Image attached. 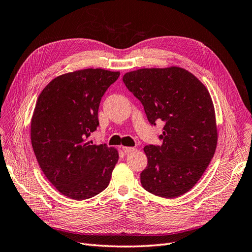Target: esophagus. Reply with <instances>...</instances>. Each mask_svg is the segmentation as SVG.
<instances>
[{
  "instance_id": "obj_1",
  "label": "esophagus",
  "mask_w": 252,
  "mask_h": 252,
  "mask_svg": "<svg viewBox=\"0 0 252 252\" xmlns=\"http://www.w3.org/2000/svg\"><path fill=\"white\" fill-rule=\"evenodd\" d=\"M122 149H123L125 154H130V152H133L135 150L134 147H128V146H123L122 147Z\"/></svg>"
}]
</instances>
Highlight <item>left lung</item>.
Instances as JSON below:
<instances>
[{"label":"left lung","instance_id":"8db88e82","mask_svg":"<svg viewBox=\"0 0 252 252\" xmlns=\"http://www.w3.org/2000/svg\"><path fill=\"white\" fill-rule=\"evenodd\" d=\"M123 82L144 106L151 125L163 121L161 146L144 147L148 163L141 183L148 192L172 199L189 191L215 156L218 130L209 91L180 67L143 68Z\"/></svg>","mask_w":252,"mask_h":252}]
</instances>
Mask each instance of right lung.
<instances>
[{"mask_svg": "<svg viewBox=\"0 0 252 252\" xmlns=\"http://www.w3.org/2000/svg\"><path fill=\"white\" fill-rule=\"evenodd\" d=\"M119 77V71L101 68L65 73L37 97L30 125L36 161L51 184L70 199H90L109 185L119 152L88 138L98 126L101 98Z\"/></svg>", "mask_w": 252, "mask_h": 252, "instance_id": "obj_1", "label": "right lung"}]
</instances>
